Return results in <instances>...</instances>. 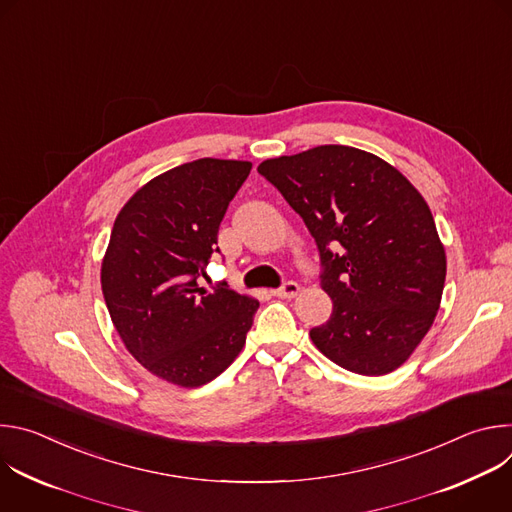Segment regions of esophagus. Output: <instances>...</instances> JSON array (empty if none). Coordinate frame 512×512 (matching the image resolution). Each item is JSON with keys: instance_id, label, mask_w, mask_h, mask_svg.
<instances>
[{"instance_id": "obj_1", "label": "esophagus", "mask_w": 512, "mask_h": 512, "mask_svg": "<svg viewBox=\"0 0 512 512\" xmlns=\"http://www.w3.org/2000/svg\"><path fill=\"white\" fill-rule=\"evenodd\" d=\"M298 294H300V285L296 281H285L281 287L273 289V296H277V298L291 300V298H296Z\"/></svg>"}]
</instances>
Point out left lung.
Here are the masks:
<instances>
[{
  "label": "left lung",
  "mask_w": 512,
  "mask_h": 512,
  "mask_svg": "<svg viewBox=\"0 0 512 512\" xmlns=\"http://www.w3.org/2000/svg\"><path fill=\"white\" fill-rule=\"evenodd\" d=\"M320 251L334 308L312 342L338 367L379 377L411 356L440 310L446 251L415 186L385 160L318 145L259 164Z\"/></svg>",
  "instance_id": "8db88e82"
}]
</instances>
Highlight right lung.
<instances>
[{"mask_svg": "<svg viewBox=\"0 0 512 512\" xmlns=\"http://www.w3.org/2000/svg\"><path fill=\"white\" fill-rule=\"evenodd\" d=\"M249 172L251 162L214 158L176 166L139 188L115 218L101 265L107 310L133 358L178 387L221 375L259 308L206 275L221 253L218 227Z\"/></svg>", "mask_w": 512, "mask_h": 512, "instance_id": "obj_1", "label": "right lung"}]
</instances>
